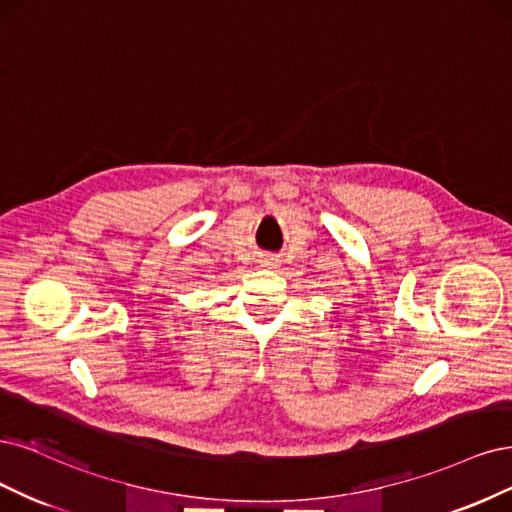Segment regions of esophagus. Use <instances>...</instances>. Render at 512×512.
I'll list each match as a JSON object with an SVG mask.
<instances>
[{
  "label": "esophagus",
  "instance_id": "34e87169",
  "mask_svg": "<svg viewBox=\"0 0 512 512\" xmlns=\"http://www.w3.org/2000/svg\"><path fill=\"white\" fill-rule=\"evenodd\" d=\"M266 266H274V263H272V259H268V263H266Z\"/></svg>",
  "mask_w": 512,
  "mask_h": 512
}]
</instances>
